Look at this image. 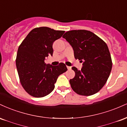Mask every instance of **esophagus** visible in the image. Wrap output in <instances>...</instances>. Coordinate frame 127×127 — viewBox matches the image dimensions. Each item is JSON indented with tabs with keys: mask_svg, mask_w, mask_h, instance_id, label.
Here are the masks:
<instances>
[{
	"mask_svg": "<svg viewBox=\"0 0 127 127\" xmlns=\"http://www.w3.org/2000/svg\"><path fill=\"white\" fill-rule=\"evenodd\" d=\"M67 68L68 70H70L71 68H72V67H70V66H67Z\"/></svg>",
	"mask_w": 127,
	"mask_h": 127,
	"instance_id": "obj_1",
	"label": "esophagus"
}]
</instances>
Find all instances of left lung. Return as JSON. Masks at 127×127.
Here are the masks:
<instances>
[{"instance_id": "8db88e82", "label": "left lung", "mask_w": 127, "mask_h": 127, "mask_svg": "<svg viewBox=\"0 0 127 127\" xmlns=\"http://www.w3.org/2000/svg\"><path fill=\"white\" fill-rule=\"evenodd\" d=\"M72 46L74 56L83 62L81 70L72 67L75 76L70 79L72 90L89 96L100 91L107 82L112 62L107 45L93 32L85 30L68 31L63 36Z\"/></svg>"}]
</instances>
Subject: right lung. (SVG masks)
Returning a JSON list of instances; mask_svg holds the SVG:
<instances>
[{"label": "right lung", "instance_id": "right-lung-1", "mask_svg": "<svg viewBox=\"0 0 127 127\" xmlns=\"http://www.w3.org/2000/svg\"><path fill=\"white\" fill-rule=\"evenodd\" d=\"M47 27H37L30 32L19 46L16 66L24 90L34 97H43L53 91L58 77L66 72L65 64H46L45 60L52 55V44L64 33Z\"/></svg>", "mask_w": 127, "mask_h": 127}]
</instances>
